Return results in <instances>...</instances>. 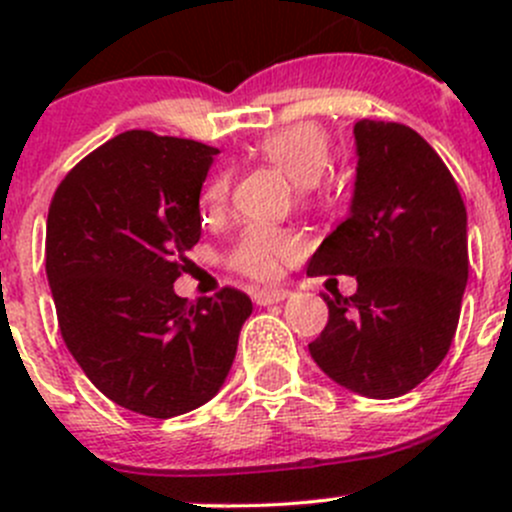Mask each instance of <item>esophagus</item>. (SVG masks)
I'll list each match as a JSON object with an SVG mask.
<instances>
[{"label":"esophagus","mask_w":512,"mask_h":512,"mask_svg":"<svg viewBox=\"0 0 512 512\" xmlns=\"http://www.w3.org/2000/svg\"><path fill=\"white\" fill-rule=\"evenodd\" d=\"M287 297V289H255L252 292V299H255L260 307H267V304H277Z\"/></svg>","instance_id":"34e87169"}]
</instances>
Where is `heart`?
<instances>
[{
	"label": "heart",
	"mask_w": 512,
	"mask_h": 512,
	"mask_svg": "<svg viewBox=\"0 0 512 512\" xmlns=\"http://www.w3.org/2000/svg\"><path fill=\"white\" fill-rule=\"evenodd\" d=\"M257 156L277 165L294 183L302 203H319L327 198V168L332 158V143L327 131L317 123H294L280 128L257 143ZM230 193V170H218L205 183L203 200L210 210L223 208ZM302 252V242L294 232L280 227L252 225L237 237L227 262L232 270L252 280H275L287 262Z\"/></svg>",
	"instance_id": "b5f03b06"
}]
</instances>
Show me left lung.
I'll use <instances>...</instances> for the list:
<instances>
[{
  "label": "left lung",
  "instance_id": "obj_1",
  "mask_svg": "<svg viewBox=\"0 0 512 512\" xmlns=\"http://www.w3.org/2000/svg\"><path fill=\"white\" fill-rule=\"evenodd\" d=\"M354 138L352 213L307 275H352L359 287L347 299L324 294L329 319L309 354L356 394L396 399L451 349L468 280L466 205L414 128L361 118Z\"/></svg>",
  "mask_w": 512,
  "mask_h": 512
}]
</instances>
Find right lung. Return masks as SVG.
Instances as JSON below:
<instances>
[{
  "instance_id": "obj_1",
  "label": "right lung",
  "mask_w": 512,
  "mask_h": 512,
  "mask_svg": "<svg viewBox=\"0 0 512 512\" xmlns=\"http://www.w3.org/2000/svg\"><path fill=\"white\" fill-rule=\"evenodd\" d=\"M218 148L126 131L91 151L56 188L46 277L61 337L113 404L151 418L213 399L250 317L245 292L198 302L173 282L200 240V188Z\"/></svg>"
}]
</instances>
